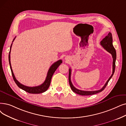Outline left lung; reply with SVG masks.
I'll return each mask as SVG.
<instances>
[{
	"instance_id": "left-lung-1",
	"label": "left lung",
	"mask_w": 126,
	"mask_h": 126,
	"mask_svg": "<svg viewBox=\"0 0 126 126\" xmlns=\"http://www.w3.org/2000/svg\"><path fill=\"white\" fill-rule=\"evenodd\" d=\"M100 45L104 48V49L108 51L109 53H110L113 58V72L112 74L110 76V77L109 78L107 82L105 84L102 88L99 90L98 91H82L76 89V87L73 85L72 81H71L70 79V77H71V69L69 68V77H68V79H69V83L71 89L72 91L76 93V94H78L79 95H82V96H87V95H91L95 94L98 93L102 92L104 89L106 88V86L107 85L109 81L111 79L112 76L114 73L115 72V61L116 59V52L115 49L114 48L113 45V39H112V35L111 32H109L108 35H107L104 39L100 42Z\"/></svg>"
}]
</instances>
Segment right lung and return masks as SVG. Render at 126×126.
I'll return each instance as SVG.
<instances>
[{"instance_id": "1", "label": "right lung", "mask_w": 126, "mask_h": 126, "mask_svg": "<svg viewBox=\"0 0 126 126\" xmlns=\"http://www.w3.org/2000/svg\"><path fill=\"white\" fill-rule=\"evenodd\" d=\"M15 37H15L12 42H13L14 40L15 39ZM12 45V43L11 44V45L10 49V52H9V61L10 69H11V70L13 78L14 81H15V83L17 84V85L19 87V88H20L21 89H22V90H24L25 91L28 92V93H30V94H40V93H42L46 91L47 90V89H48V87L50 86L52 75H53L54 73L55 72V71L58 68V67L60 66V65L62 63V60H59L58 61L56 62L55 63H54L51 65L48 71L46 78L45 81L43 83H42L40 85L36 86H33V87L27 86L26 85H24L22 84H21L20 82H19L17 81V80H16L15 77L13 74L12 67H11V62H10V53H11V49Z\"/></svg>"}]
</instances>
